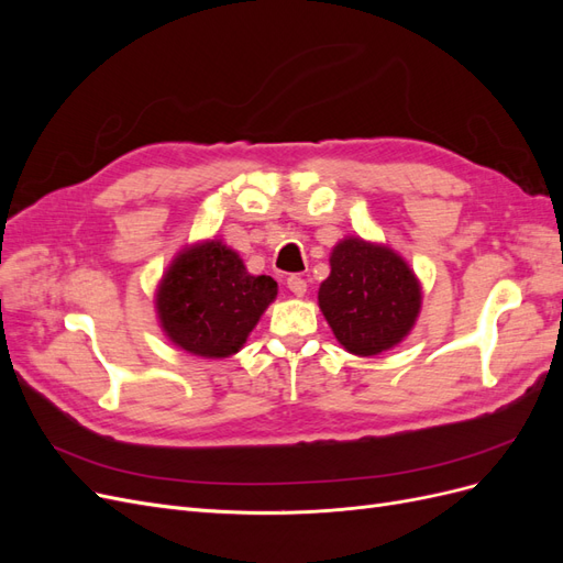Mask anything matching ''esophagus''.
Returning <instances> with one entry per match:
<instances>
[{
    "label": "esophagus",
    "mask_w": 563,
    "mask_h": 563,
    "mask_svg": "<svg viewBox=\"0 0 563 563\" xmlns=\"http://www.w3.org/2000/svg\"><path fill=\"white\" fill-rule=\"evenodd\" d=\"M286 286H288V291H291L294 296H305V291H308V282H305L302 277H298V275H291L286 279Z\"/></svg>",
    "instance_id": "34e87169"
}]
</instances>
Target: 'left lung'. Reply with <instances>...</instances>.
I'll return each instance as SVG.
<instances>
[{"label":"left lung","instance_id":"left-lung-1","mask_svg":"<svg viewBox=\"0 0 563 563\" xmlns=\"http://www.w3.org/2000/svg\"><path fill=\"white\" fill-rule=\"evenodd\" d=\"M319 308L347 352L371 356L401 343L420 310V284L395 251L362 240L340 242Z\"/></svg>","mask_w":563,"mask_h":563}]
</instances>
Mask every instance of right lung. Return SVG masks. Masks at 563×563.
<instances>
[{"label":"right lung","instance_id":"right-lung-1","mask_svg":"<svg viewBox=\"0 0 563 563\" xmlns=\"http://www.w3.org/2000/svg\"><path fill=\"white\" fill-rule=\"evenodd\" d=\"M275 298V279L249 275L232 249L207 242L180 253L168 267L157 312L166 335L180 350L220 360L240 352Z\"/></svg>","mask_w":563,"mask_h":563}]
</instances>
